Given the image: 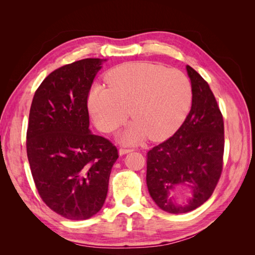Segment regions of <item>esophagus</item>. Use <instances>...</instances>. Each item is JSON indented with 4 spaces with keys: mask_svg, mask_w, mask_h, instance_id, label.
Wrapping results in <instances>:
<instances>
[{
    "mask_svg": "<svg viewBox=\"0 0 255 255\" xmlns=\"http://www.w3.org/2000/svg\"><path fill=\"white\" fill-rule=\"evenodd\" d=\"M133 150L132 149H126V148H121V149H119V154L120 155H125V154H127V153H129V152H132Z\"/></svg>",
    "mask_w": 255,
    "mask_h": 255,
    "instance_id": "obj_1",
    "label": "esophagus"
}]
</instances>
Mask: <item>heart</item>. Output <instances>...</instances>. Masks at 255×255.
Here are the masks:
<instances>
[{
  "label": "heart",
  "instance_id": "heart-1",
  "mask_svg": "<svg viewBox=\"0 0 255 255\" xmlns=\"http://www.w3.org/2000/svg\"><path fill=\"white\" fill-rule=\"evenodd\" d=\"M106 83L109 87L96 84L90 88L88 110L105 133L117 129L132 114L135 120L121 136L126 143H136L146 136L151 140L166 139L189 113L191 83L176 69L145 61L129 63L107 73Z\"/></svg>",
  "mask_w": 255,
  "mask_h": 255
}]
</instances>
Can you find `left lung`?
<instances>
[{
	"label": "left lung",
	"instance_id": "obj_1",
	"mask_svg": "<svg viewBox=\"0 0 255 255\" xmlns=\"http://www.w3.org/2000/svg\"><path fill=\"white\" fill-rule=\"evenodd\" d=\"M192 102L180 128L146 154V186L161 210L183 214L207 201L217 185L223 165L225 126L207 82L186 66ZM177 192L187 196L177 198Z\"/></svg>",
	"mask_w": 255,
	"mask_h": 255
}]
</instances>
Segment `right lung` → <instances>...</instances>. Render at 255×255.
Masks as SVG:
<instances>
[{
	"instance_id": "add662e5",
	"label": "right lung",
	"mask_w": 255,
	"mask_h": 255,
	"mask_svg": "<svg viewBox=\"0 0 255 255\" xmlns=\"http://www.w3.org/2000/svg\"><path fill=\"white\" fill-rule=\"evenodd\" d=\"M106 59L86 58L50 73L30 105L26 152L42 201L70 220L101 210L118 150L89 129L87 99Z\"/></svg>"
}]
</instances>
